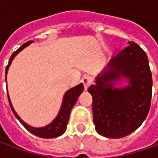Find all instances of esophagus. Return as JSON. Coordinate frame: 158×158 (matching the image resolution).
Listing matches in <instances>:
<instances>
[{
    "label": "esophagus",
    "instance_id": "34e87169",
    "mask_svg": "<svg viewBox=\"0 0 158 158\" xmlns=\"http://www.w3.org/2000/svg\"><path fill=\"white\" fill-rule=\"evenodd\" d=\"M81 81H82L83 85H84L85 89H87L88 87L92 84V78L89 75H85L82 78V79H81Z\"/></svg>",
    "mask_w": 158,
    "mask_h": 158
}]
</instances>
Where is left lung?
Returning <instances> with one entry per match:
<instances>
[{
  "label": "left lung",
  "instance_id": "8db88e82",
  "mask_svg": "<svg viewBox=\"0 0 158 158\" xmlns=\"http://www.w3.org/2000/svg\"><path fill=\"white\" fill-rule=\"evenodd\" d=\"M109 62L107 72L96 78L88 88L93 98V121L96 130L108 138H122L138 129L149 113L152 76L146 52L134 41ZM121 76L130 79V85L113 88Z\"/></svg>",
  "mask_w": 158,
  "mask_h": 158
}]
</instances>
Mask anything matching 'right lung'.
<instances>
[{
    "instance_id": "obj_1",
    "label": "right lung",
    "mask_w": 158,
    "mask_h": 158,
    "mask_svg": "<svg viewBox=\"0 0 158 158\" xmlns=\"http://www.w3.org/2000/svg\"><path fill=\"white\" fill-rule=\"evenodd\" d=\"M31 42H33L32 40L26 42L23 45H21L16 52L12 53V55L11 56V57L9 59L8 64L6 67V73H7V71H8L9 66L11 64L12 59L14 58V56L19 52H21L23 49L26 47L27 45H29ZM83 90H84V85H83V84H79V85L75 86V87H73L72 89L68 90L65 93V95H64L62 107L60 109V112H59L57 117L49 125H47L46 127H43V128H34V127L28 125L27 123L23 122L22 119L19 118V115L16 113L14 109H13L12 103H11L10 99H9L8 95H7V97H8L9 104H10V106H11V109H12V113H13V114L15 115L16 118L19 119V122L22 123L23 127L28 131H29L31 134L35 135L40 137V138L50 139V138L58 137V136L62 135V134L65 132L66 129H67V124H68V122H69V115H70V113H71V110H72V108L74 106V104L77 102L79 96L83 92Z\"/></svg>"
}]
</instances>
